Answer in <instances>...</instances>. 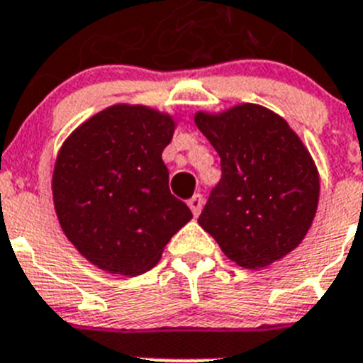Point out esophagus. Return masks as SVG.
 <instances>
[{
  "instance_id": "esophagus-1",
  "label": "esophagus",
  "mask_w": 363,
  "mask_h": 363,
  "mask_svg": "<svg viewBox=\"0 0 363 363\" xmlns=\"http://www.w3.org/2000/svg\"><path fill=\"white\" fill-rule=\"evenodd\" d=\"M201 205H203V198H201V194H194V196L189 200V207H191V211L194 216H198V214H200Z\"/></svg>"
}]
</instances>
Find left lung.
Returning <instances> with one entry per match:
<instances>
[{"mask_svg": "<svg viewBox=\"0 0 363 363\" xmlns=\"http://www.w3.org/2000/svg\"><path fill=\"white\" fill-rule=\"evenodd\" d=\"M194 121L221 162L220 184L198 218L201 229L245 269L267 267L294 251L320 198L318 169L298 134L256 104L200 111Z\"/></svg>", "mask_w": 363, "mask_h": 363, "instance_id": "1", "label": "left lung"}]
</instances>
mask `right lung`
I'll list each match as a JSON object with an SVG mask.
<instances>
[{
  "label": "right lung",
  "instance_id": "right-lung-1",
  "mask_svg": "<svg viewBox=\"0 0 363 363\" xmlns=\"http://www.w3.org/2000/svg\"><path fill=\"white\" fill-rule=\"evenodd\" d=\"M174 129L171 114L118 104L63 142L52 172L54 209L69 242L96 267L123 277L147 272L192 218L169 191L162 160Z\"/></svg>",
  "mask_w": 363,
  "mask_h": 363
}]
</instances>
